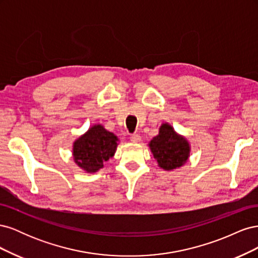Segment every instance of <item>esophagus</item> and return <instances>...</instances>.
<instances>
[{"instance_id":"34e87169","label":"esophagus","mask_w":258,"mask_h":258,"mask_svg":"<svg viewBox=\"0 0 258 258\" xmlns=\"http://www.w3.org/2000/svg\"><path fill=\"white\" fill-rule=\"evenodd\" d=\"M130 140H131V142L139 143V142H141V137H140L139 135H132L130 137Z\"/></svg>"}]
</instances>
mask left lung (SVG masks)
Returning a JSON list of instances; mask_svg holds the SVG:
<instances>
[{"instance_id":"left-lung-1","label":"left lung","mask_w":258,"mask_h":258,"mask_svg":"<svg viewBox=\"0 0 258 258\" xmlns=\"http://www.w3.org/2000/svg\"><path fill=\"white\" fill-rule=\"evenodd\" d=\"M148 147L157 160L158 167L165 171L181 168L190 156V144L184 136L177 134L168 122L161 123L158 135L154 137Z\"/></svg>"}]
</instances>
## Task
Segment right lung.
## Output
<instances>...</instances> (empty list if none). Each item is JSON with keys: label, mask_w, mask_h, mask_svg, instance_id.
<instances>
[{"label": "right lung", "mask_w": 258, "mask_h": 258, "mask_svg": "<svg viewBox=\"0 0 258 258\" xmlns=\"http://www.w3.org/2000/svg\"><path fill=\"white\" fill-rule=\"evenodd\" d=\"M119 139L113 132L96 123L73 142L74 162L87 173L98 172L103 163L115 155Z\"/></svg>", "instance_id": "add662e5"}]
</instances>
